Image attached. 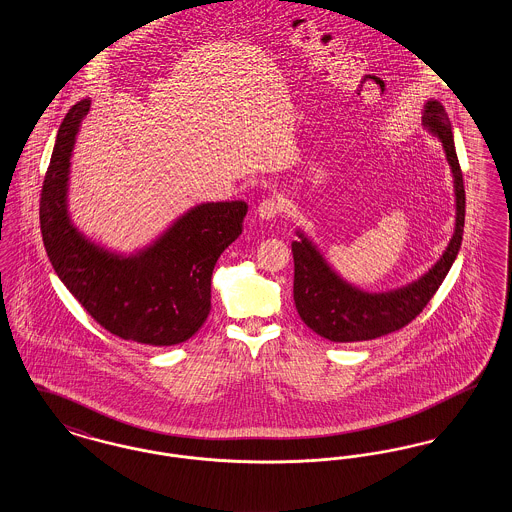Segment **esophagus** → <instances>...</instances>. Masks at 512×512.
Listing matches in <instances>:
<instances>
[{
  "instance_id": "1",
  "label": "esophagus",
  "mask_w": 512,
  "mask_h": 512,
  "mask_svg": "<svg viewBox=\"0 0 512 512\" xmlns=\"http://www.w3.org/2000/svg\"><path fill=\"white\" fill-rule=\"evenodd\" d=\"M280 211H282V201L276 199V197L263 199L261 205L257 207V215H259L261 220H272Z\"/></svg>"
}]
</instances>
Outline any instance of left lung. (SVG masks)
I'll return each instance as SVG.
<instances>
[{"label": "left lung", "mask_w": 512, "mask_h": 512, "mask_svg": "<svg viewBox=\"0 0 512 512\" xmlns=\"http://www.w3.org/2000/svg\"><path fill=\"white\" fill-rule=\"evenodd\" d=\"M422 124L445 149L455 186V232L438 263L411 284L384 293H368L351 286L326 263L317 245L303 232L293 242V301L301 320L318 336L338 343L366 341L407 326L438 292L461 249L464 230V184L451 122L443 105L430 99L424 105Z\"/></svg>", "instance_id": "1"}]
</instances>
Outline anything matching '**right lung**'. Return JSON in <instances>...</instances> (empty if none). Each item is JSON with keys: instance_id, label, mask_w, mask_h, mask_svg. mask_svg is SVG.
<instances>
[{"instance_id": "add662e5", "label": "right lung", "mask_w": 512, "mask_h": 512, "mask_svg": "<svg viewBox=\"0 0 512 512\" xmlns=\"http://www.w3.org/2000/svg\"><path fill=\"white\" fill-rule=\"evenodd\" d=\"M90 99L61 122L40 197V228L51 267L88 315L122 340L176 345L211 311V276L220 253L242 234L245 201L201 203L144 249L121 255L76 230L67 209L69 172Z\"/></svg>"}]
</instances>
